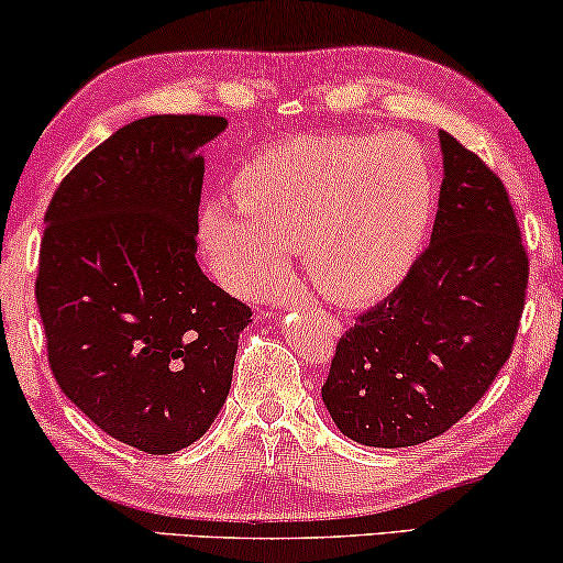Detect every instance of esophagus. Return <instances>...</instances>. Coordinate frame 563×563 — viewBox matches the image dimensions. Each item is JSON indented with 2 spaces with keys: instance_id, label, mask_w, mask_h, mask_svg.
Here are the masks:
<instances>
[{
  "instance_id": "34e87169",
  "label": "esophagus",
  "mask_w": 563,
  "mask_h": 563,
  "mask_svg": "<svg viewBox=\"0 0 563 563\" xmlns=\"http://www.w3.org/2000/svg\"><path fill=\"white\" fill-rule=\"evenodd\" d=\"M299 307H302V310L320 312V307H318V305H312L310 299H299ZM325 325L330 328V333H338V330H341V322H338L335 318H325Z\"/></svg>"
}]
</instances>
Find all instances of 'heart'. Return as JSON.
Returning a JSON list of instances; mask_svg holds the SVG:
<instances>
[{"label": "heart", "instance_id": "1", "mask_svg": "<svg viewBox=\"0 0 563 563\" xmlns=\"http://www.w3.org/2000/svg\"><path fill=\"white\" fill-rule=\"evenodd\" d=\"M238 202L210 199L199 245L238 295H268L302 251L322 295L343 305L389 295L412 272L435 214V176L407 135L289 137L238 174Z\"/></svg>", "mask_w": 563, "mask_h": 563}]
</instances>
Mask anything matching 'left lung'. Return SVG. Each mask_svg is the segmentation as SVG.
<instances>
[{
    "instance_id": "1",
    "label": "left lung",
    "mask_w": 563,
    "mask_h": 563,
    "mask_svg": "<svg viewBox=\"0 0 563 563\" xmlns=\"http://www.w3.org/2000/svg\"><path fill=\"white\" fill-rule=\"evenodd\" d=\"M443 181L430 245L341 338L322 384L338 430L374 449L426 443L484 397L510 358L528 289L505 184L438 133Z\"/></svg>"
}]
</instances>
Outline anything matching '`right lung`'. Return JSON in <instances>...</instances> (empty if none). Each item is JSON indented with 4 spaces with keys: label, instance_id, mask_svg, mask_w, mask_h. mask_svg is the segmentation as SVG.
I'll return each instance as SVG.
<instances>
[{
    "label": "right lung",
    "instance_id": "right-lung-1",
    "mask_svg": "<svg viewBox=\"0 0 563 563\" xmlns=\"http://www.w3.org/2000/svg\"><path fill=\"white\" fill-rule=\"evenodd\" d=\"M212 114H151L112 133L45 212L35 297L64 395L107 435L164 456L225 405L251 310L197 264Z\"/></svg>",
    "mask_w": 563,
    "mask_h": 563
}]
</instances>
